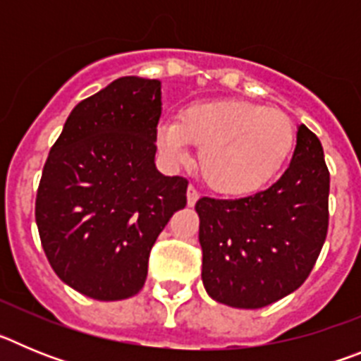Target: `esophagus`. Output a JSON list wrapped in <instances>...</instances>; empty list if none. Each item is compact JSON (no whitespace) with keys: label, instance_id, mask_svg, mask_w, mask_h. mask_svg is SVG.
Segmentation results:
<instances>
[{"label":"esophagus","instance_id":"esophagus-1","mask_svg":"<svg viewBox=\"0 0 361 361\" xmlns=\"http://www.w3.org/2000/svg\"><path fill=\"white\" fill-rule=\"evenodd\" d=\"M199 191L195 190L193 186L188 188V206H195L197 200H199Z\"/></svg>","mask_w":361,"mask_h":361}]
</instances>
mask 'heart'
<instances>
[{"instance_id":"b5f03b06","label":"heart","mask_w":361,"mask_h":361,"mask_svg":"<svg viewBox=\"0 0 361 361\" xmlns=\"http://www.w3.org/2000/svg\"><path fill=\"white\" fill-rule=\"evenodd\" d=\"M295 139L286 111L237 99L190 104L157 130L159 148L173 161H186L188 142L200 148L204 183L231 197L264 190L288 162Z\"/></svg>"}]
</instances>
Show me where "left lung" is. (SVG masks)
Here are the masks:
<instances>
[{
  "label": "left lung",
  "instance_id": "1",
  "mask_svg": "<svg viewBox=\"0 0 361 361\" xmlns=\"http://www.w3.org/2000/svg\"><path fill=\"white\" fill-rule=\"evenodd\" d=\"M195 209L213 300L260 309L296 291L329 228V170L318 137L300 124L291 164L273 186L235 200L202 197Z\"/></svg>",
  "mask_w": 361,
  "mask_h": 361
}]
</instances>
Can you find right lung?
Here are the masks:
<instances>
[{"mask_svg": "<svg viewBox=\"0 0 361 361\" xmlns=\"http://www.w3.org/2000/svg\"><path fill=\"white\" fill-rule=\"evenodd\" d=\"M161 81L119 78L70 111L36 197L56 275L94 300L137 295L159 233L186 206L188 180L155 168Z\"/></svg>", "mask_w": 361, "mask_h": 361, "instance_id": "1", "label": "right lung"}]
</instances>
